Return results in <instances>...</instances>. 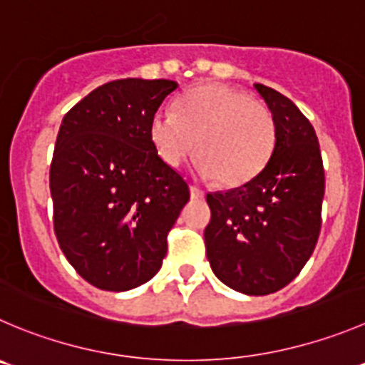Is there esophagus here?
<instances>
[{"label":"esophagus","instance_id":"1","mask_svg":"<svg viewBox=\"0 0 365 365\" xmlns=\"http://www.w3.org/2000/svg\"><path fill=\"white\" fill-rule=\"evenodd\" d=\"M190 195H192V199H204V192L200 188H197V186H190Z\"/></svg>","mask_w":365,"mask_h":365}]
</instances>
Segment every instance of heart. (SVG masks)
Here are the masks:
<instances>
[{
  "label": "heart",
  "instance_id": "1",
  "mask_svg": "<svg viewBox=\"0 0 365 365\" xmlns=\"http://www.w3.org/2000/svg\"><path fill=\"white\" fill-rule=\"evenodd\" d=\"M150 141L172 168L197 148V172L235 188L267 166L276 147V121L265 103L242 89L204 84L180 96L173 113L152 116Z\"/></svg>",
  "mask_w": 365,
  "mask_h": 365
}]
</instances>
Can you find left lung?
<instances>
[{
	"label": "left lung",
	"instance_id": "1",
	"mask_svg": "<svg viewBox=\"0 0 365 365\" xmlns=\"http://www.w3.org/2000/svg\"><path fill=\"white\" fill-rule=\"evenodd\" d=\"M276 121V147L265 168L229 192L207 193L204 229L215 276L249 296L290 283L314 252L321 232L324 168L310 121L292 100L255 86Z\"/></svg>",
	"mask_w": 365,
	"mask_h": 365
}]
</instances>
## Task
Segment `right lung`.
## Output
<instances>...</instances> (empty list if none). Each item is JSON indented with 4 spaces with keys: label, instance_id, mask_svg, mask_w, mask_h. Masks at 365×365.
Returning a JSON list of instances; mask_svg holds the SVG:
<instances>
[{
    "label": "right lung",
    "instance_id": "obj_1",
    "mask_svg": "<svg viewBox=\"0 0 365 365\" xmlns=\"http://www.w3.org/2000/svg\"><path fill=\"white\" fill-rule=\"evenodd\" d=\"M173 81L107 82L66 113L50 166L53 229L88 283L123 292L161 269L166 238L190 200L186 180L161 161L150 120Z\"/></svg>",
    "mask_w": 365,
    "mask_h": 365
}]
</instances>
